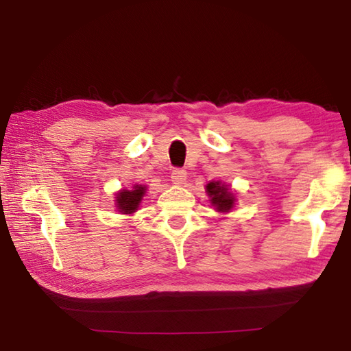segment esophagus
I'll use <instances>...</instances> for the list:
<instances>
[{
    "label": "esophagus",
    "instance_id": "1",
    "mask_svg": "<svg viewBox=\"0 0 351 351\" xmlns=\"http://www.w3.org/2000/svg\"><path fill=\"white\" fill-rule=\"evenodd\" d=\"M186 171L184 169H174L173 173H171V182L177 186H182L186 182Z\"/></svg>",
    "mask_w": 351,
    "mask_h": 351
}]
</instances>
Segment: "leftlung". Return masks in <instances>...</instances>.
Returning a JSON list of instances; mask_svg holds the SVG:
<instances>
[{
  "mask_svg": "<svg viewBox=\"0 0 351 351\" xmlns=\"http://www.w3.org/2000/svg\"><path fill=\"white\" fill-rule=\"evenodd\" d=\"M206 194L209 197L210 204L215 207V210L219 213H228L236 204L234 192L230 189V186L223 182H209L206 184Z\"/></svg>",
  "mask_w": 351,
  "mask_h": 351,
  "instance_id": "obj_1",
  "label": "left lung"
}]
</instances>
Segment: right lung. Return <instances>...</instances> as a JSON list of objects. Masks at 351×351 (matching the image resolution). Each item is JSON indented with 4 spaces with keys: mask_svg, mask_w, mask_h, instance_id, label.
<instances>
[{
    "mask_svg": "<svg viewBox=\"0 0 351 351\" xmlns=\"http://www.w3.org/2000/svg\"><path fill=\"white\" fill-rule=\"evenodd\" d=\"M145 194V184H134L132 189H121L115 194V207L123 215H132L139 209V204Z\"/></svg>",
    "mask_w": 351,
    "mask_h": 351,
    "instance_id": "add662e5",
    "label": "right lung"
}]
</instances>
